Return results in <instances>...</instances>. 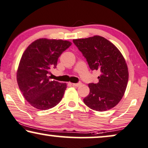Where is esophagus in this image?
Here are the masks:
<instances>
[{"label":"esophagus","instance_id":"esophagus-1","mask_svg":"<svg viewBox=\"0 0 148 148\" xmlns=\"http://www.w3.org/2000/svg\"><path fill=\"white\" fill-rule=\"evenodd\" d=\"M82 84L81 82H78V83H72V85L74 86H79Z\"/></svg>","mask_w":148,"mask_h":148}]
</instances>
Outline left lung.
<instances>
[{
    "label": "left lung",
    "mask_w": 148,
    "mask_h": 148,
    "mask_svg": "<svg viewBox=\"0 0 148 148\" xmlns=\"http://www.w3.org/2000/svg\"><path fill=\"white\" fill-rule=\"evenodd\" d=\"M91 70H99L97 84H88L90 92L84 98L86 106L98 112L107 111L119 103L129 80L126 61L119 49L103 37L74 39Z\"/></svg>",
    "instance_id": "obj_1"
}]
</instances>
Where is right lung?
Wrapping results in <instances>:
<instances>
[{
	"mask_svg": "<svg viewBox=\"0 0 148 148\" xmlns=\"http://www.w3.org/2000/svg\"><path fill=\"white\" fill-rule=\"evenodd\" d=\"M72 42L39 38L32 42L21 56L17 81L25 100L40 110H49L61 101L66 83L51 80V68H56L59 57Z\"/></svg>",
	"mask_w": 148,
	"mask_h": 148,
	"instance_id": "obj_1",
	"label": "right lung"
}]
</instances>
